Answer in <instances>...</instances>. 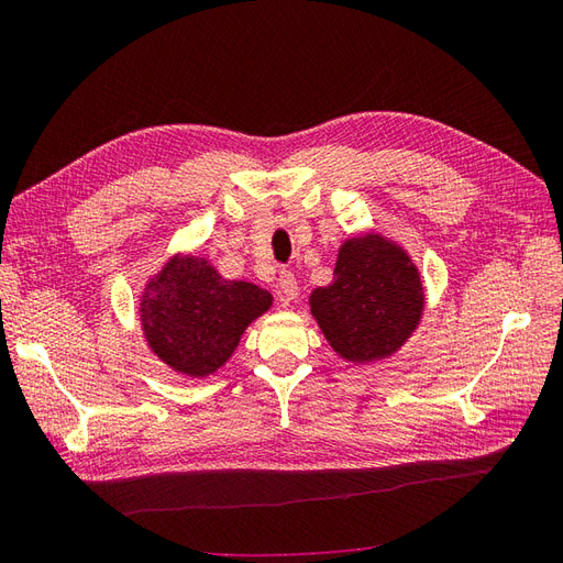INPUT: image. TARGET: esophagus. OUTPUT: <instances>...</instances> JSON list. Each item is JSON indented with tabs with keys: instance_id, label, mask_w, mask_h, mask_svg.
Returning a JSON list of instances; mask_svg holds the SVG:
<instances>
[{
	"instance_id": "esophagus-1",
	"label": "esophagus",
	"mask_w": 563,
	"mask_h": 563,
	"mask_svg": "<svg viewBox=\"0 0 563 563\" xmlns=\"http://www.w3.org/2000/svg\"><path fill=\"white\" fill-rule=\"evenodd\" d=\"M279 288H282V302L284 305H291L298 298V282L291 275V272H282L279 275Z\"/></svg>"
}]
</instances>
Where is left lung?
<instances>
[{"label": "left lung", "instance_id": "1", "mask_svg": "<svg viewBox=\"0 0 563 563\" xmlns=\"http://www.w3.org/2000/svg\"><path fill=\"white\" fill-rule=\"evenodd\" d=\"M420 272L399 244L376 232L343 242L333 282L310 296V312L333 352L352 364L387 360L418 329Z\"/></svg>", "mask_w": 563, "mask_h": 563}]
</instances>
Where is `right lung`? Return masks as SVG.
Here are the masks:
<instances>
[{
	"label": "right lung",
	"instance_id": "right-lung-1",
	"mask_svg": "<svg viewBox=\"0 0 563 563\" xmlns=\"http://www.w3.org/2000/svg\"><path fill=\"white\" fill-rule=\"evenodd\" d=\"M269 308L265 288L223 279L207 258L178 253L145 284L139 317L150 350L168 368L207 378Z\"/></svg>",
	"mask_w": 563,
	"mask_h": 563
}]
</instances>
